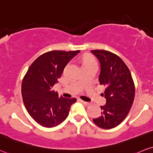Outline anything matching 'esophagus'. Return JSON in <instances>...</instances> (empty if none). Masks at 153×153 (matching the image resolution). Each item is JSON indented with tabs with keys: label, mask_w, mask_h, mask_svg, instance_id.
Segmentation results:
<instances>
[{
	"label": "esophagus",
	"mask_w": 153,
	"mask_h": 153,
	"mask_svg": "<svg viewBox=\"0 0 153 153\" xmlns=\"http://www.w3.org/2000/svg\"><path fill=\"white\" fill-rule=\"evenodd\" d=\"M80 101H81L82 103L83 104V105H89L91 104V103H90V102H85V101H83V100H80Z\"/></svg>",
	"instance_id": "1"
}]
</instances>
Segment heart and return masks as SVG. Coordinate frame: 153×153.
<instances>
[{"label": "heart", "instance_id": "1", "mask_svg": "<svg viewBox=\"0 0 153 153\" xmlns=\"http://www.w3.org/2000/svg\"><path fill=\"white\" fill-rule=\"evenodd\" d=\"M92 62H95L93 59H92L91 58H85L84 62H83V65L85 64H88V63H92Z\"/></svg>", "mask_w": 153, "mask_h": 153}]
</instances>
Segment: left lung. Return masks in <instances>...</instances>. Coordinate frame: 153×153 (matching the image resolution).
I'll list each match as a JSON object with an SVG mask.
<instances>
[{"mask_svg":"<svg viewBox=\"0 0 153 153\" xmlns=\"http://www.w3.org/2000/svg\"><path fill=\"white\" fill-rule=\"evenodd\" d=\"M91 52L100 62V85L106 88V104L100 106L101 115L93 122L101 128L111 129L120 124L129 113L135 97V85L129 69L120 57L103 50Z\"/></svg>","mask_w":153,"mask_h":153,"instance_id":"1","label":"left lung"}]
</instances>
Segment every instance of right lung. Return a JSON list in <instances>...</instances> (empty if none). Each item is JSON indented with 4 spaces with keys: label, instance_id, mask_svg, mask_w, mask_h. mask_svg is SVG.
I'll use <instances>...</instances> for the list:
<instances>
[{
    "label": "right lung",
    "instance_id": "1",
    "mask_svg": "<svg viewBox=\"0 0 153 153\" xmlns=\"http://www.w3.org/2000/svg\"><path fill=\"white\" fill-rule=\"evenodd\" d=\"M80 52L50 51L38 57L27 70L22 82V97L29 115L40 126L53 128L60 125L76 102V98L59 97L53 87L66 65Z\"/></svg>",
    "mask_w": 153,
    "mask_h": 153
}]
</instances>
